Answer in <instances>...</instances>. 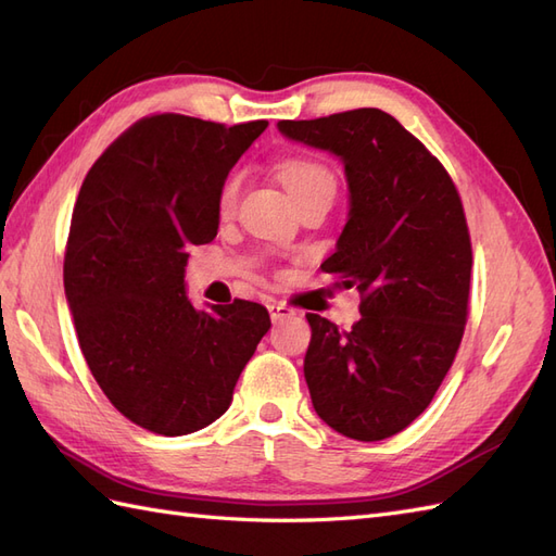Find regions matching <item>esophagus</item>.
Here are the masks:
<instances>
[{
  "mask_svg": "<svg viewBox=\"0 0 556 556\" xmlns=\"http://www.w3.org/2000/svg\"><path fill=\"white\" fill-rule=\"evenodd\" d=\"M268 313H271V320L278 323V320H285V318H292L294 315V308L288 306L285 302H278V304H271L268 306Z\"/></svg>",
  "mask_w": 556,
  "mask_h": 556,
  "instance_id": "esophagus-1",
  "label": "esophagus"
}]
</instances>
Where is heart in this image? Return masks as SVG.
Returning a JSON list of instances; mask_svg holds the SVG:
<instances>
[{
	"label": "heart",
	"instance_id": "obj_1",
	"mask_svg": "<svg viewBox=\"0 0 556 556\" xmlns=\"http://www.w3.org/2000/svg\"><path fill=\"white\" fill-rule=\"evenodd\" d=\"M278 177L282 187L290 191V197L299 203H304L313 197H320V193H332L337 191V177L329 170L325 163L308 159V156H292V159H282L278 163ZM241 189H243V175L241 173H231L227 179H224L219 193H217V210L219 215H231L238 199H241Z\"/></svg>",
	"mask_w": 556,
	"mask_h": 556
}]
</instances>
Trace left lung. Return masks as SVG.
<instances>
[{
    "instance_id": "8db88e82",
    "label": "left lung",
    "mask_w": 556,
    "mask_h": 556,
    "mask_svg": "<svg viewBox=\"0 0 556 556\" xmlns=\"http://www.w3.org/2000/svg\"><path fill=\"white\" fill-rule=\"evenodd\" d=\"M278 128L341 156L351 189L349 222L320 268L359 292V320L346 332L306 313L313 407L351 440L393 438L428 409L468 323L472 245L458 189L381 110Z\"/></svg>"
}]
</instances>
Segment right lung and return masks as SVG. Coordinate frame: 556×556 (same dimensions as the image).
Returning a JSON list of instances; mask_svg holds the SVG:
<instances>
[{
	"mask_svg": "<svg viewBox=\"0 0 556 556\" xmlns=\"http://www.w3.org/2000/svg\"><path fill=\"white\" fill-rule=\"evenodd\" d=\"M266 126L142 116L100 154L74 203L63 278L79 349L102 393L149 432L177 438L227 412L271 327L262 304L207 313L185 294L189 250L217 236L219 187Z\"/></svg>",
	"mask_w": 556,
	"mask_h": 556,
	"instance_id": "add662e5",
	"label": "right lung"
}]
</instances>
